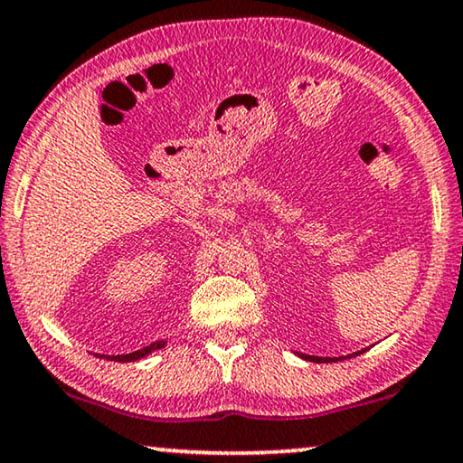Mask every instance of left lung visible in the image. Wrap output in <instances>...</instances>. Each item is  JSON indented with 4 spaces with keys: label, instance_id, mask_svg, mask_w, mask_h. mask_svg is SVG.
I'll use <instances>...</instances> for the list:
<instances>
[{
    "label": "left lung",
    "instance_id": "obj_1",
    "mask_svg": "<svg viewBox=\"0 0 463 463\" xmlns=\"http://www.w3.org/2000/svg\"><path fill=\"white\" fill-rule=\"evenodd\" d=\"M365 351H357V353H351V354H345V357H315V354H305V353H297L298 357H303L307 361H313V364H330V361H340V359H351L354 354H361Z\"/></svg>",
    "mask_w": 463,
    "mask_h": 463
}]
</instances>
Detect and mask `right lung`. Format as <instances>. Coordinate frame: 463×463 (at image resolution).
<instances>
[{
  "mask_svg": "<svg viewBox=\"0 0 463 463\" xmlns=\"http://www.w3.org/2000/svg\"><path fill=\"white\" fill-rule=\"evenodd\" d=\"M165 345H166V340H158V343H152L150 346L139 348V351H136V353H129V354H109V357H106V359L118 361V364H125V361H137V359L146 357V354H150L152 351H156V348H163Z\"/></svg>",
  "mask_w": 463,
  "mask_h": 463,
  "instance_id": "add662e5",
  "label": "right lung"
}]
</instances>
